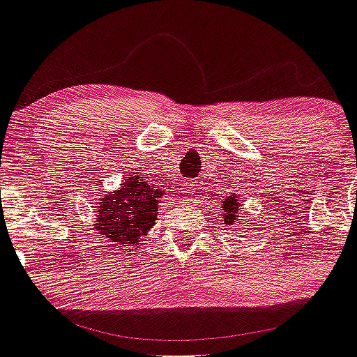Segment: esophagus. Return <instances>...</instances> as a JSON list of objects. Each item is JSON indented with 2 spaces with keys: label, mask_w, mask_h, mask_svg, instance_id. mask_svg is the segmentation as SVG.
<instances>
[{
  "label": "esophagus",
  "mask_w": 357,
  "mask_h": 357,
  "mask_svg": "<svg viewBox=\"0 0 357 357\" xmlns=\"http://www.w3.org/2000/svg\"><path fill=\"white\" fill-rule=\"evenodd\" d=\"M183 192H185L187 195H192L195 192V185H194V183H187V185L183 187Z\"/></svg>",
  "instance_id": "obj_1"
}]
</instances>
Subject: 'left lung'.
<instances>
[{"instance_id": "left-lung-1", "label": "left lung", "mask_w": 357, "mask_h": 357, "mask_svg": "<svg viewBox=\"0 0 357 357\" xmlns=\"http://www.w3.org/2000/svg\"><path fill=\"white\" fill-rule=\"evenodd\" d=\"M240 195L238 194H229L228 197L226 199H223V221L225 223L223 225H226V226H233V225H238V223H241V225H245V221H241L240 220V214H241V204H240ZM245 226H248V223L245 225ZM238 229V228H236Z\"/></svg>"}]
</instances>
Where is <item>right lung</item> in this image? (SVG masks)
Masks as SVG:
<instances>
[{
    "mask_svg": "<svg viewBox=\"0 0 357 357\" xmlns=\"http://www.w3.org/2000/svg\"><path fill=\"white\" fill-rule=\"evenodd\" d=\"M155 182V180H153ZM146 182L139 172L124 177L121 187L98 199L93 229L98 236L109 238L114 245L134 247L146 236L158 220V199L163 190Z\"/></svg>",
    "mask_w": 357,
    "mask_h": 357,
    "instance_id": "add662e5",
    "label": "right lung"
}]
</instances>
